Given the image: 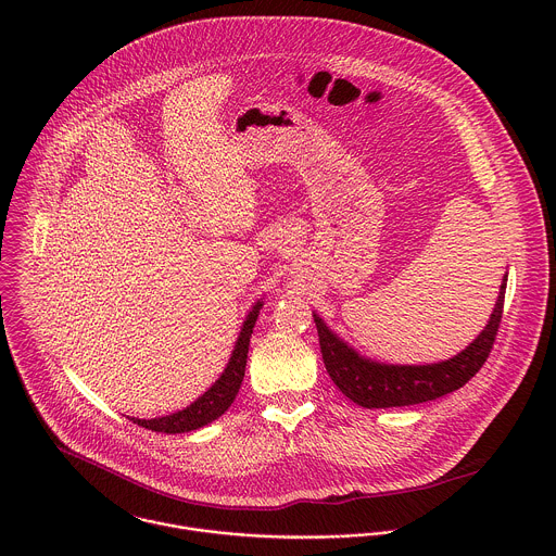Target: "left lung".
Listing matches in <instances>:
<instances>
[{"label":"left lung","mask_w":556,"mask_h":556,"mask_svg":"<svg viewBox=\"0 0 556 556\" xmlns=\"http://www.w3.org/2000/svg\"><path fill=\"white\" fill-rule=\"evenodd\" d=\"M505 287L507 274L503 276L490 320L476 340L452 359L426 366H394L366 359L342 338H338L323 323V318L313 315L317 323L318 344L325 368L336 388L364 408L408 406L452 394L476 377L490 355L503 317Z\"/></svg>","instance_id":"obj_1"}]
</instances>
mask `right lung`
<instances>
[{
	"label": "right lung",
	"mask_w": 556,
	"mask_h": 556,
	"mask_svg": "<svg viewBox=\"0 0 556 556\" xmlns=\"http://www.w3.org/2000/svg\"><path fill=\"white\" fill-rule=\"evenodd\" d=\"M263 302H256L252 306V311L248 313V317L241 325L236 349L231 353V359L225 368V372L220 375V379L203 394L197 397L190 406L164 415V417H154V419H137L130 417L137 426H143L152 432H164V434H179V432H190L197 428H203L207 424H212L214 419H218L238 396L241 381H243V372H245V359H248V346H250V336H252V327L258 317Z\"/></svg>",
	"instance_id": "1"
}]
</instances>
